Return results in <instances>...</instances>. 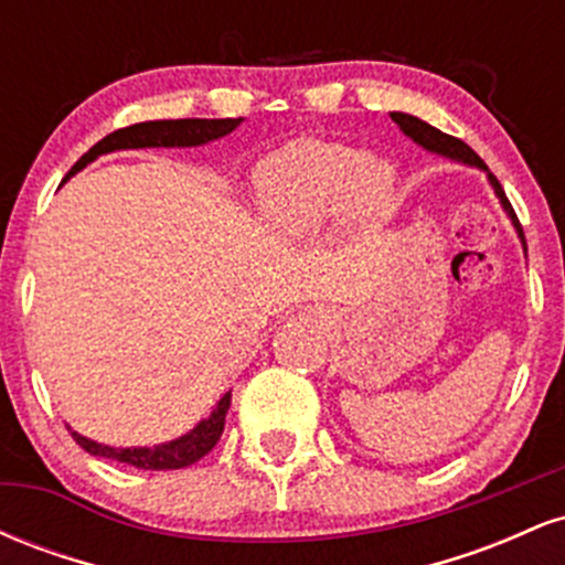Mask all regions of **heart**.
I'll use <instances>...</instances> for the list:
<instances>
[{"label": "heart", "instance_id": "heart-1", "mask_svg": "<svg viewBox=\"0 0 565 565\" xmlns=\"http://www.w3.org/2000/svg\"><path fill=\"white\" fill-rule=\"evenodd\" d=\"M255 193L274 223L291 233H310L345 204L359 217L387 215L395 174L342 142L297 140L257 167Z\"/></svg>", "mask_w": 565, "mask_h": 565}]
</instances>
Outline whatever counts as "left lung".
<instances>
[{"mask_svg": "<svg viewBox=\"0 0 565 565\" xmlns=\"http://www.w3.org/2000/svg\"><path fill=\"white\" fill-rule=\"evenodd\" d=\"M391 119H393L395 125H398L401 129H404V132H406L408 138H412L414 142H419V146L427 148V151L444 153V157L457 159V161H465V164H472V167H481V170L489 172V167L483 164V159L478 157L476 151H472L468 142H462L459 138H454V135L440 132V129L430 127V125H427V121L417 119V116L391 114ZM489 180H491V185H494V191H497L499 201H502V206H504V210H508L512 225H515V228H518V236H521L523 246H526V238H523V228H521V223H518V215H515V210H512V204L508 201V196H504L502 185H499V180H497L491 172H489Z\"/></svg>", "mask_w": 565, "mask_h": 565, "instance_id": "obj_1", "label": "left lung"}]
</instances>
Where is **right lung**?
Masks as SVG:
<instances>
[{
    "label": "right lung",
    "mask_w": 565,
    "mask_h": 565,
    "mask_svg": "<svg viewBox=\"0 0 565 565\" xmlns=\"http://www.w3.org/2000/svg\"><path fill=\"white\" fill-rule=\"evenodd\" d=\"M242 116L238 119H164V121H140V125L116 129V132L106 135L100 142H95L84 157L71 167L68 174L79 172L84 164L100 157V153L121 151V148H172V146H201V142H210L223 138L242 125ZM231 408V393H225L215 406V412L210 414V419H201L191 433L170 444L153 446V449H111V446L95 444V440L79 436V433L71 430V438L82 446L87 454L95 457L116 459V462L132 465L140 470H180L188 465L199 462L204 454L215 449V444L223 436L225 427V414Z\"/></svg>",
    "instance_id": "1"
}]
</instances>
